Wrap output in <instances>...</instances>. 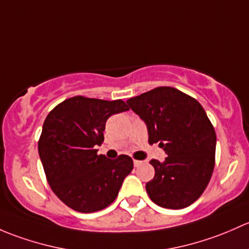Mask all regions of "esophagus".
I'll use <instances>...</instances> for the list:
<instances>
[{
	"label": "esophagus",
	"mask_w": 249,
	"mask_h": 249,
	"mask_svg": "<svg viewBox=\"0 0 249 249\" xmlns=\"http://www.w3.org/2000/svg\"><path fill=\"white\" fill-rule=\"evenodd\" d=\"M133 163H134L135 168H138V166L142 165V164L143 162H142V160H133Z\"/></svg>",
	"instance_id": "1"
}]
</instances>
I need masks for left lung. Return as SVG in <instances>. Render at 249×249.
Returning a JSON list of instances; mask_svg holds the SVG:
<instances>
[{
  "instance_id": "left-lung-1",
  "label": "left lung",
  "mask_w": 249,
  "mask_h": 249,
  "mask_svg": "<svg viewBox=\"0 0 249 249\" xmlns=\"http://www.w3.org/2000/svg\"><path fill=\"white\" fill-rule=\"evenodd\" d=\"M145 122L148 142H160L168 157L150 160L155 178L146 192L165 209L193 204L209 184L214 168L216 133L196 99L174 87H157L127 101Z\"/></svg>"
}]
</instances>
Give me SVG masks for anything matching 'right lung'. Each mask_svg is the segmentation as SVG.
<instances>
[{"label":"right lung","instance_id":"obj_1","mask_svg":"<svg viewBox=\"0 0 249 249\" xmlns=\"http://www.w3.org/2000/svg\"><path fill=\"white\" fill-rule=\"evenodd\" d=\"M129 110L121 99L103 101L76 96L53 107L45 119L38 152L53 193L83 213L103 210L116 199L133 170L125 155L109 160L97 155L111 115Z\"/></svg>","mask_w":249,"mask_h":249}]
</instances>
